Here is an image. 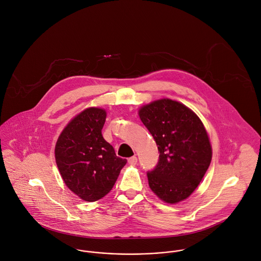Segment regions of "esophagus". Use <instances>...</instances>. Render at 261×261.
I'll use <instances>...</instances> for the list:
<instances>
[{
	"label": "esophagus",
	"mask_w": 261,
	"mask_h": 261,
	"mask_svg": "<svg viewBox=\"0 0 261 261\" xmlns=\"http://www.w3.org/2000/svg\"><path fill=\"white\" fill-rule=\"evenodd\" d=\"M127 161H128V164H130V165H136L137 162H138V158H137L136 156H133V157L128 158Z\"/></svg>",
	"instance_id": "obj_1"
}]
</instances>
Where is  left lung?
I'll list each match as a JSON object with an SVG mask.
<instances>
[{
    "label": "left lung",
    "instance_id": "8db88e82",
    "mask_svg": "<svg viewBox=\"0 0 261 261\" xmlns=\"http://www.w3.org/2000/svg\"><path fill=\"white\" fill-rule=\"evenodd\" d=\"M139 114L160 153L156 167L147 173L150 188L168 203L187 198L212 160V147L202 122L188 107L170 99L147 104Z\"/></svg>",
    "mask_w": 261,
    "mask_h": 261
}]
</instances>
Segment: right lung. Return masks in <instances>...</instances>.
<instances>
[{
  "label": "right lung",
  "mask_w": 261,
  "mask_h": 261,
  "mask_svg": "<svg viewBox=\"0 0 261 261\" xmlns=\"http://www.w3.org/2000/svg\"><path fill=\"white\" fill-rule=\"evenodd\" d=\"M105 118L101 108L85 109L65 127L56 145L57 165L66 185L86 201L105 196L126 164L102 136Z\"/></svg>",
  "instance_id": "obj_1"
}]
</instances>
